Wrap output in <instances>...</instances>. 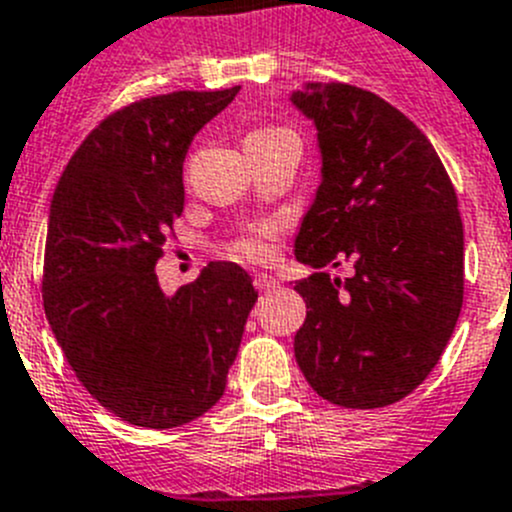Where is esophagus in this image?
<instances>
[{
  "label": "esophagus",
  "mask_w": 512,
  "mask_h": 512,
  "mask_svg": "<svg viewBox=\"0 0 512 512\" xmlns=\"http://www.w3.org/2000/svg\"><path fill=\"white\" fill-rule=\"evenodd\" d=\"M253 284H256V289H259V292H274V289L279 287V281L269 274H256Z\"/></svg>",
  "instance_id": "1"
}]
</instances>
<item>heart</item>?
I'll list each match as a JSON object with an SVG mask.
<instances>
[{"label": "heart", "instance_id": "1", "mask_svg": "<svg viewBox=\"0 0 512 512\" xmlns=\"http://www.w3.org/2000/svg\"><path fill=\"white\" fill-rule=\"evenodd\" d=\"M279 134H292L287 129H279V126H266V129L251 131L246 139H271L279 137ZM276 225H261L256 231H251L248 236L238 238L233 243L231 253L238 261H248V264H264L274 256V238H276Z\"/></svg>", "mask_w": 512, "mask_h": 512}]
</instances>
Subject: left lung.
<instances>
[{
  "label": "left lung",
  "mask_w": 512,
  "mask_h": 512,
  "mask_svg": "<svg viewBox=\"0 0 512 512\" xmlns=\"http://www.w3.org/2000/svg\"><path fill=\"white\" fill-rule=\"evenodd\" d=\"M292 103L317 126L322 182L294 256L307 320L294 355L309 386L345 409L409 396L442 358L464 297L457 192L437 149L396 106L348 83H304ZM342 260L340 280L321 269Z\"/></svg>",
  "instance_id": "left-lung-1"
}]
</instances>
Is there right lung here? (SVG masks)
Wrapping results in <instances>:
<instances>
[{
  "label": "right lung",
  "mask_w": 512,
  "mask_h": 512,
  "mask_svg": "<svg viewBox=\"0 0 512 512\" xmlns=\"http://www.w3.org/2000/svg\"><path fill=\"white\" fill-rule=\"evenodd\" d=\"M238 91L129 103L83 139L55 187L45 314L75 378L134 426L172 429L213 409L259 299L231 261H210L172 297L154 271L185 205L192 137Z\"/></svg>",
  "instance_id": "obj_1"
}]
</instances>
